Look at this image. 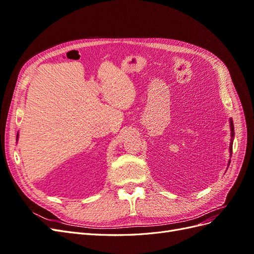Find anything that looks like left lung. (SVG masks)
Masks as SVG:
<instances>
[{"mask_svg": "<svg viewBox=\"0 0 254 254\" xmlns=\"http://www.w3.org/2000/svg\"><path fill=\"white\" fill-rule=\"evenodd\" d=\"M230 123H231V135H232V139L231 142H230V152H231L232 155V147H233V136H234V126H233V122L230 120Z\"/></svg>", "mask_w": 254, "mask_h": 254, "instance_id": "left-lung-1", "label": "left lung"}]
</instances>
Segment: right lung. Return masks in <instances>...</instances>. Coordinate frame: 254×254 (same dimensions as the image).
<instances>
[{"label": "right lung", "instance_id": "1", "mask_svg": "<svg viewBox=\"0 0 254 254\" xmlns=\"http://www.w3.org/2000/svg\"><path fill=\"white\" fill-rule=\"evenodd\" d=\"M17 137H18V134H17Z\"/></svg>", "mask_w": 254, "mask_h": 254}]
</instances>
